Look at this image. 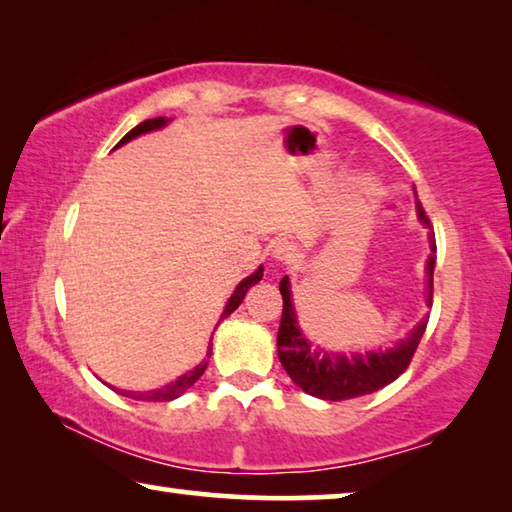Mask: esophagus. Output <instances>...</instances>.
Listing matches in <instances>:
<instances>
[{
  "instance_id": "34e87169",
  "label": "esophagus",
  "mask_w": 512,
  "mask_h": 512,
  "mask_svg": "<svg viewBox=\"0 0 512 512\" xmlns=\"http://www.w3.org/2000/svg\"><path fill=\"white\" fill-rule=\"evenodd\" d=\"M271 255H273L275 262L289 264V262H293V257H296V246H293L291 241L282 239V241H277V244L273 246V253Z\"/></svg>"
}]
</instances>
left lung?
<instances>
[{"instance_id":"left-lung-1","label":"left lung","mask_w":512,"mask_h":512,"mask_svg":"<svg viewBox=\"0 0 512 512\" xmlns=\"http://www.w3.org/2000/svg\"><path fill=\"white\" fill-rule=\"evenodd\" d=\"M420 221L431 228V223L418 203ZM431 253H436V241L431 237ZM433 266L436 257L427 259V305H431L433 293ZM282 293V320L277 329V357L293 379V384L302 391L327 402L352 400V397L370 395L395 381L409 368L420 345V339L427 329L429 316H424L418 325L411 329L406 339L397 341L393 348L370 350V352H332L311 343L298 325V314L293 309L291 284L284 275L280 280Z\"/></svg>"}]
</instances>
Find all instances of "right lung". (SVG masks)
I'll return each instance as SVG.
<instances>
[{
    "label": "right lung",
    "instance_id": "1",
    "mask_svg": "<svg viewBox=\"0 0 512 512\" xmlns=\"http://www.w3.org/2000/svg\"><path fill=\"white\" fill-rule=\"evenodd\" d=\"M169 124V119L167 117H155V119H146V121H142V124H137L133 131H128L124 137H121L119 140V144L117 146H121V144H126V142H131V140H135V137H140V135H144V133H151V131H158V128H164ZM115 146V149H117ZM262 275H264V266H259L255 273H250L246 280H241L239 284H237V289L232 291V296H230V300H228V305H225V309H223V314H221V318H219V323L223 318H228L232 311H235L239 305H241V300H244V296L248 293V289L250 287H255V284L262 280ZM216 323V325H219ZM216 329V327H214ZM212 357V339H210V348H207V354H205V359L198 363V366L194 368V370H187L185 375H180L176 381H171V384H167V386H162V388H155V391H144V393H133V391H121V395H126V397H133V400H142V402H171V400H176V397H180L183 395L187 388H192L196 381H198V377L203 375L205 372V368H207V359Z\"/></svg>",
    "mask_w": 512,
    "mask_h": 512
}]
</instances>
